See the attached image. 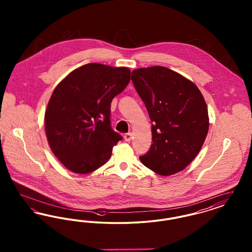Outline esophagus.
Returning <instances> with one entry per match:
<instances>
[{
  "label": "esophagus",
  "mask_w": 252,
  "mask_h": 252,
  "mask_svg": "<svg viewBox=\"0 0 252 252\" xmlns=\"http://www.w3.org/2000/svg\"><path fill=\"white\" fill-rule=\"evenodd\" d=\"M132 137H133V134H132L131 132H128V133L125 134L124 139H125V141H126V142H130V141H131Z\"/></svg>",
  "instance_id": "obj_1"
}]
</instances>
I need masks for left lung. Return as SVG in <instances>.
Returning <instances> with one entry per match:
<instances>
[{
    "instance_id": "left-lung-1",
    "label": "left lung",
    "mask_w": 252,
    "mask_h": 252,
    "mask_svg": "<svg viewBox=\"0 0 252 252\" xmlns=\"http://www.w3.org/2000/svg\"><path fill=\"white\" fill-rule=\"evenodd\" d=\"M131 80L153 123V144L140 160L160 176L179 173L197 156L208 134L202 94L191 80L162 66L136 69Z\"/></svg>"
}]
</instances>
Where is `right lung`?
I'll return each mask as SVG.
<instances>
[{
    "mask_svg": "<svg viewBox=\"0 0 252 252\" xmlns=\"http://www.w3.org/2000/svg\"><path fill=\"white\" fill-rule=\"evenodd\" d=\"M126 67L89 63L70 72L56 87L45 111L50 148L75 174L104 165L123 139L110 126V104L130 81Z\"/></svg>",
    "mask_w": 252,
    "mask_h": 252,
    "instance_id": "right-lung-1",
    "label": "right lung"
}]
</instances>
